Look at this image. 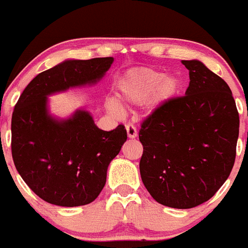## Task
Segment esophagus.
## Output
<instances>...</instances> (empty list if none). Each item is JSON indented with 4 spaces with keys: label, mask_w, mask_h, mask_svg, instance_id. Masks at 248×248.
<instances>
[{
    "label": "esophagus",
    "mask_w": 248,
    "mask_h": 248,
    "mask_svg": "<svg viewBox=\"0 0 248 248\" xmlns=\"http://www.w3.org/2000/svg\"><path fill=\"white\" fill-rule=\"evenodd\" d=\"M125 129H126L127 137H129V139H135V137H137V130L134 124H126Z\"/></svg>",
    "instance_id": "esophagus-1"
}]
</instances>
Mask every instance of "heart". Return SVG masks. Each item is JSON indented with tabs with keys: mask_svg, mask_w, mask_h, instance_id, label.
Wrapping results in <instances>:
<instances>
[{
	"mask_svg": "<svg viewBox=\"0 0 248 248\" xmlns=\"http://www.w3.org/2000/svg\"><path fill=\"white\" fill-rule=\"evenodd\" d=\"M179 80L174 75L163 76L160 71L149 68L131 70L119 81L117 103L141 104L150 98L154 105H160L177 94ZM111 109L116 112V106Z\"/></svg>",
	"mask_w": 248,
	"mask_h": 248,
	"instance_id": "obj_1",
	"label": "heart"
}]
</instances>
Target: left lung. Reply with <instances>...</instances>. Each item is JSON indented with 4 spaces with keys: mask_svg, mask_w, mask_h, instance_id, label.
<instances>
[{
    "mask_svg": "<svg viewBox=\"0 0 248 248\" xmlns=\"http://www.w3.org/2000/svg\"><path fill=\"white\" fill-rule=\"evenodd\" d=\"M185 95L170 98L142 122L140 172L157 203L190 209L209 201L235 162L239 112L223 78L200 61H183Z\"/></svg>",
    "mask_w": 248,
    "mask_h": 248,
    "instance_id": "left-lung-1",
    "label": "left lung"
}]
</instances>
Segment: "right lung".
Segmentation results:
<instances>
[{
    "mask_svg": "<svg viewBox=\"0 0 248 248\" xmlns=\"http://www.w3.org/2000/svg\"><path fill=\"white\" fill-rule=\"evenodd\" d=\"M112 62V57L65 61L38 74L15 104L13 161L31 190L47 203L78 206L93 202L105 186L109 162L126 141L124 125L104 131L86 111H76L67 121L47 113V95L96 82Z\"/></svg>",
    "mask_w": 248,
    "mask_h": 248,
    "instance_id": "add662e5",
    "label": "right lung"
}]
</instances>
